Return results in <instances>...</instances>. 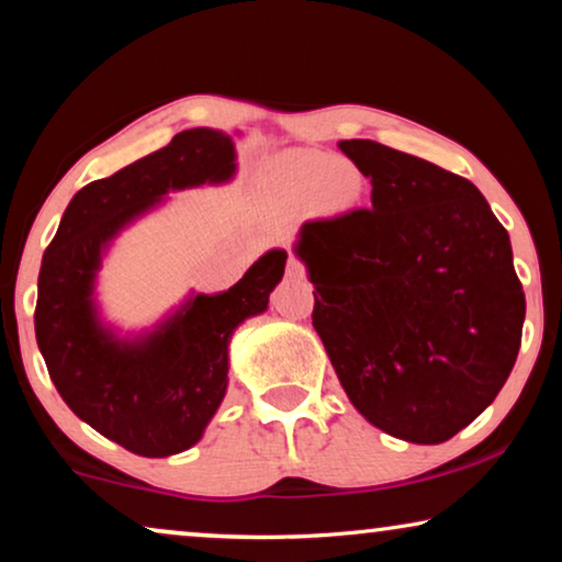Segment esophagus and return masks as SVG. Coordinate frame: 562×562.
<instances>
[{
    "label": "esophagus",
    "mask_w": 562,
    "mask_h": 562,
    "mask_svg": "<svg viewBox=\"0 0 562 562\" xmlns=\"http://www.w3.org/2000/svg\"><path fill=\"white\" fill-rule=\"evenodd\" d=\"M286 276H289V279H294V281H304V279H306V268H304L302 260H299V258H289Z\"/></svg>",
    "instance_id": "1"
}]
</instances>
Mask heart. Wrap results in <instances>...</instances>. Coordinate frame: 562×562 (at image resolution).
<instances>
[{
  "mask_svg": "<svg viewBox=\"0 0 562 562\" xmlns=\"http://www.w3.org/2000/svg\"><path fill=\"white\" fill-rule=\"evenodd\" d=\"M283 168H286L289 183L296 194L310 196L319 189V202L333 212L350 206L358 194L356 189L348 198L344 196L352 189V176L345 173L348 166H340L337 158L325 156V153H291L283 160Z\"/></svg>",
  "mask_w": 562,
  "mask_h": 562,
  "instance_id": "1",
  "label": "heart"
}]
</instances>
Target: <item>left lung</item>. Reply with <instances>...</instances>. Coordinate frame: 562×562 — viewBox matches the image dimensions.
I'll list each match as a JSON object with an SVG mask.
<instances>
[{"mask_svg": "<svg viewBox=\"0 0 562 562\" xmlns=\"http://www.w3.org/2000/svg\"><path fill=\"white\" fill-rule=\"evenodd\" d=\"M340 150L371 206L304 222L312 325L363 417L417 445L450 440L509 379L525 291L512 243L463 176L373 140Z\"/></svg>", "mask_w": 562, "mask_h": 562, "instance_id": "left-lung-1", "label": "left lung"}]
</instances>
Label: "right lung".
<instances>
[{
    "instance_id": "add662e5",
    "label": "right lung",
    "mask_w": 562,
    "mask_h": 562,
    "mask_svg": "<svg viewBox=\"0 0 562 562\" xmlns=\"http://www.w3.org/2000/svg\"><path fill=\"white\" fill-rule=\"evenodd\" d=\"M233 140L183 130L150 156L91 181L66 206L37 276L35 337L50 381L76 417L143 458L191 448L227 389L235 327L263 312L286 252L271 250L222 294H196L158 333L122 342L97 322L91 289L102 248L166 191L227 181Z\"/></svg>"
}]
</instances>
